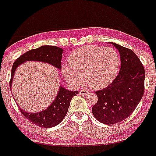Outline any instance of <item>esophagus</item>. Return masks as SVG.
Listing matches in <instances>:
<instances>
[{
	"mask_svg": "<svg viewBox=\"0 0 156 156\" xmlns=\"http://www.w3.org/2000/svg\"><path fill=\"white\" fill-rule=\"evenodd\" d=\"M88 93H89V91L86 90H82L79 91V94H80L81 95H86V94H88Z\"/></svg>",
	"mask_w": 156,
	"mask_h": 156,
	"instance_id": "esophagus-1",
	"label": "esophagus"
}]
</instances>
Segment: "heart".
Wrapping results in <instances>:
<instances>
[{
	"instance_id": "1",
	"label": "heart",
	"mask_w": 156,
	"mask_h": 156,
	"mask_svg": "<svg viewBox=\"0 0 156 156\" xmlns=\"http://www.w3.org/2000/svg\"><path fill=\"white\" fill-rule=\"evenodd\" d=\"M120 67V56L116 50L97 46H86L70 55V64H63L62 73L73 86H78L82 74L90 87L105 88L115 79Z\"/></svg>"
}]
</instances>
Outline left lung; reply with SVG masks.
I'll use <instances>...</instances> for the list:
<instances>
[{
  "mask_svg": "<svg viewBox=\"0 0 156 156\" xmlns=\"http://www.w3.org/2000/svg\"><path fill=\"white\" fill-rule=\"evenodd\" d=\"M110 44L120 53V70L109 86L96 91L98 102L92 108L97 120L105 125L116 124L129 117L144 92L145 71L140 58L132 50Z\"/></svg>",
  "mask_w": 156,
  "mask_h": 156,
  "instance_id": "1",
  "label": "left lung"
}]
</instances>
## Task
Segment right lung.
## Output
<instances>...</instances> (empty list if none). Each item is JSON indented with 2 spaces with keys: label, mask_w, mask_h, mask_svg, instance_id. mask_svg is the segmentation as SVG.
Wrapping results in <instances>:
<instances>
[{
  "label": "right lung",
  "mask_w": 156,
  "mask_h": 156,
  "mask_svg": "<svg viewBox=\"0 0 156 156\" xmlns=\"http://www.w3.org/2000/svg\"><path fill=\"white\" fill-rule=\"evenodd\" d=\"M63 49L56 46L44 45L36 48L30 50L23 55H20L14 62L11 71V80L10 87L12 84V78L16 68L27 61H38L51 64L57 69H61V60ZM78 91H71L66 90L62 86H60L58 94L53 102L44 110L39 112H28L23 111L20 108L22 114L27 120L35 125L42 128H52L58 125L65 117L67 113L68 108L70 106L72 98L78 94Z\"/></svg>",
  "instance_id": "1"
}]
</instances>
